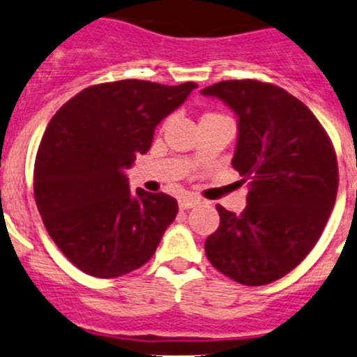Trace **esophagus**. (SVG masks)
Returning a JSON list of instances; mask_svg holds the SVG:
<instances>
[{
  "label": "esophagus",
  "instance_id": "34e87169",
  "mask_svg": "<svg viewBox=\"0 0 357 357\" xmlns=\"http://www.w3.org/2000/svg\"><path fill=\"white\" fill-rule=\"evenodd\" d=\"M197 203H199V199H197L196 196H190V194H187V196L180 197V199H178L180 210H189V208L196 206Z\"/></svg>",
  "mask_w": 357,
  "mask_h": 357
}]
</instances>
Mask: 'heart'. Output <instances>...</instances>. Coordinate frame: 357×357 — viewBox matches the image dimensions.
Masks as SVG:
<instances>
[{"label":"heart","instance_id":"b5f03b06","mask_svg":"<svg viewBox=\"0 0 357 357\" xmlns=\"http://www.w3.org/2000/svg\"><path fill=\"white\" fill-rule=\"evenodd\" d=\"M204 116H220V114H215V112H206Z\"/></svg>","mask_w":357,"mask_h":357}]
</instances>
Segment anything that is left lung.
<instances>
[{
    "instance_id": "8db88e82",
    "label": "left lung",
    "mask_w": 357,
    "mask_h": 357,
    "mask_svg": "<svg viewBox=\"0 0 357 357\" xmlns=\"http://www.w3.org/2000/svg\"><path fill=\"white\" fill-rule=\"evenodd\" d=\"M201 93L238 116L232 167L250 185L239 215L217 204L220 225L204 252L231 280L269 284L309 255L330 218L338 189L333 144L310 109L276 84L231 79Z\"/></svg>"
}]
</instances>
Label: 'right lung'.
Here are the masks:
<instances>
[{"instance_id":"add662e5","label":"right lung","mask_w":357,"mask_h":357,"mask_svg":"<svg viewBox=\"0 0 357 357\" xmlns=\"http://www.w3.org/2000/svg\"><path fill=\"white\" fill-rule=\"evenodd\" d=\"M196 83L121 79L84 88L48 123L34 163V197L60 252L90 276L149 262L178 211L165 192H130L125 170L146 154L161 119Z\"/></svg>"}]
</instances>
